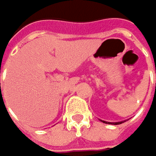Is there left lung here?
<instances>
[{"label": "left lung", "instance_id": "1", "mask_svg": "<svg viewBox=\"0 0 156 156\" xmlns=\"http://www.w3.org/2000/svg\"><path fill=\"white\" fill-rule=\"evenodd\" d=\"M102 122H104V123H110V124H114V125H118V124H121V123H123L122 121H121V122H115V123H111V122H106V121H102Z\"/></svg>", "mask_w": 156, "mask_h": 156}]
</instances>
